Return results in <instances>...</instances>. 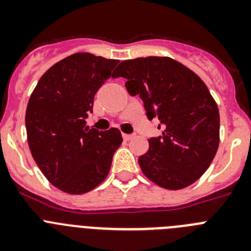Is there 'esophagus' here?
Returning <instances> with one entry per match:
<instances>
[{
    "instance_id": "1",
    "label": "esophagus",
    "mask_w": 251,
    "mask_h": 251,
    "mask_svg": "<svg viewBox=\"0 0 251 251\" xmlns=\"http://www.w3.org/2000/svg\"><path fill=\"white\" fill-rule=\"evenodd\" d=\"M123 138H124V141H130V139L134 138V134H126V133H124Z\"/></svg>"
}]
</instances>
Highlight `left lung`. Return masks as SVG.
I'll return each instance as SVG.
<instances>
[{
	"label": "left lung",
	"mask_w": 251,
	"mask_h": 251,
	"mask_svg": "<svg viewBox=\"0 0 251 251\" xmlns=\"http://www.w3.org/2000/svg\"><path fill=\"white\" fill-rule=\"evenodd\" d=\"M126 77L128 93L139 95L150 121L158 118L162 136L148 139L138 158L148 179L181 190L200 178L219 148V108L199 75L171 57L124 60L112 77Z\"/></svg>",
	"instance_id": "1"
}]
</instances>
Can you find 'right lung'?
I'll list each match as a JSON object with an SVG mask.
<instances>
[{
  "label": "right lung",
  "instance_id": "right-lung-1",
  "mask_svg": "<svg viewBox=\"0 0 251 251\" xmlns=\"http://www.w3.org/2000/svg\"><path fill=\"white\" fill-rule=\"evenodd\" d=\"M119 60L77 52L51 66L28 99L26 133L44 176L61 191L81 195L108 176L123 138L117 128L85 127L94 95Z\"/></svg>",
  "mask_w": 251,
  "mask_h": 251
}]
</instances>
